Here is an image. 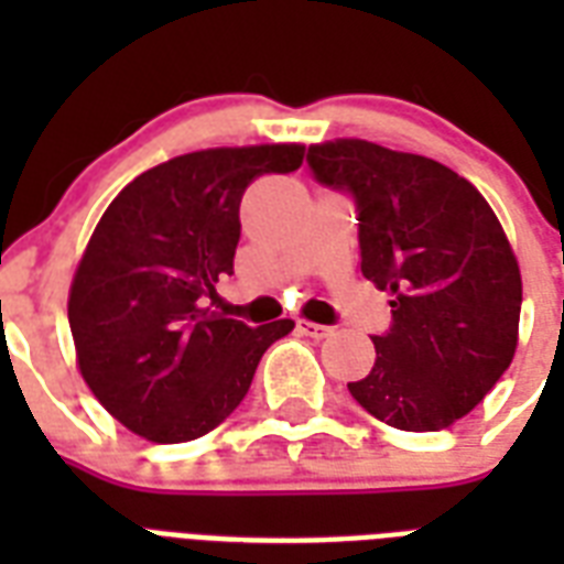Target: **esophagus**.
Instances as JSON below:
<instances>
[{"label":"esophagus","mask_w":564,"mask_h":564,"mask_svg":"<svg viewBox=\"0 0 564 564\" xmlns=\"http://www.w3.org/2000/svg\"><path fill=\"white\" fill-rule=\"evenodd\" d=\"M299 334L310 336V339H327V336L334 334V330H330L327 325H318V322H307V318H301Z\"/></svg>","instance_id":"1"}]
</instances>
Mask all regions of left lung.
<instances>
[{
    "label": "left lung",
    "instance_id": "left-lung-1",
    "mask_svg": "<svg viewBox=\"0 0 564 564\" xmlns=\"http://www.w3.org/2000/svg\"><path fill=\"white\" fill-rule=\"evenodd\" d=\"M322 184L348 189L360 269L392 295L389 334L354 401L389 427L445 430L477 406L518 348L521 269L471 181L438 161L369 140L310 145Z\"/></svg>",
    "mask_w": 564,
    "mask_h": 564
}]
</instances>
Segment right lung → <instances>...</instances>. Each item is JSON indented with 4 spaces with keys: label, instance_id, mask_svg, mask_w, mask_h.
Instances as JSON below:
<instances>
[{
    "label": "right lung",
    "instance_id": "obj_1",
    "mask_svg": "<svg viewBox=\"0 0 564 564\" xmlns=\"http://www.w3.org/2000/svg\"><path fill=\"white\" fill-rule=\"evenodd\" d=\"M301 161V143L181 154L137 175L101 213L66 310L84 383L131 433L178 445L219 427L265 348L295 327H248L202 304L234 274L248 184Z\"/></svg>",
    "mask_w": 564,
    "mask_h": 564
}]
</instances>
